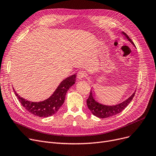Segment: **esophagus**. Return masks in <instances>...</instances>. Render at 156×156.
Segmentation results:
<instances>
[{
    "mask_svg": "<svg viewBox=\"0 0 156 156\" xmlns=\"http://www.w3.org/2000/svg\"><path fill=\"white\" fill-rule=\"evenodd\" d=\"M86 76H87V74L84 71H80L78 73V78L80 80L85 78Z\"/></svg>",
    "mask_w": 156,
    "mask_h": 156,
    "instance_id": "1",
    "label": "esophagus"
}]
</instances>
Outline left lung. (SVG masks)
Returning <instances> with one entry per match:
<instances>
[{"label": "left lung", "instance_id": "1", "mask_svg": "<svg viewBox=\"0 0 156 156\" xmlns=\"http://www.w3.org/2000/svg\"><path fill=\"white\" fill-rule=\"evenodd\" d=\"M122 34L124 35L125 38H126L131 44H132L134 47H135V44L132 42V40L129 38V37L125 32L122 31ZM135 92H136L135 91L132 95L128 97L126 100H125L123 102L118 104L116 105H108L98 102L95 99V92L93 89H92L88 99L87 100V104L88 106V108L94 116L99 118H106L116 115V114L120 113L122 110H124L127 107V105L130 103V102L132 101Z\"/></svg>", "mask_w": 156, "mask_h": 156}]
</instances>
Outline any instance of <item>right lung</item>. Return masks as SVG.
I'll use <instances>...</instances> for the list:
<instances>
[{
  "label": "right lung",
  "instance_id": "right-lung-1",
  "mask_svg": "<svg viewBox=\"0 0 156 156\" xmlns=\"http://www.w3.org/2000/svg\"><path fill=\"white\" fill-rule=\"evenodd\" d=\"M76 75H73L63 80L48 99L40 102H31L20 97L14 92L21 105L29 112L35 116L46 118L55 114L63 104L65 96L69 88L75 83Z\"/></svg>",
  "mask_w": 156,
  "mask_h": 156
}]
</instances>
